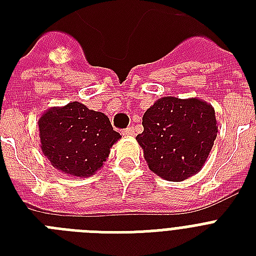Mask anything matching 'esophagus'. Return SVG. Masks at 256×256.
<instances>
[{
  "mask_svg": "<svg viewBox=\"0 0 256 256\" xmlns=\"http://www.w3.org/2000/svg\"><path fill=\"white\" fill-rule=\"evenodd\" d=\"M134 134H136L134 128H124V130H122V136H132Z\"/></svg>",
  "mask_w": 256,
  "mask_h": 256,
  "instance_id": "1",
  "label": "esophagus"
}]
</instances>
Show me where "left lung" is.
I'll return each mask as SVG.
<instances>
[{"label":"left lung","instance_id":"1","mask_svg":"<svg viewBox=\"0 0 256 256\" xmlns=\"http://www.w3.org/2000/svg\"><path fill=\"white\" fill-rule=\"evenodd\" d=\"M142 124L136 142L148 168L171 182L202 170L218 134L214 108L196 96H162L146 110Z\"/></svg>","mask_w":256,"mask_h":256}]
</instances>
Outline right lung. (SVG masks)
I'll return each instance as SVG.
<instances>
[{"mask_svg":"<svg viewBox=\"0 0 256 256\" xmlns=\"http://www.w3.org/2000/svg\"><path fill=\"white\" fill-rule=\"evenodd\" d=\"M38 132L41 152L52 166L76 178L96 174L112 144L122 138L112 130L108 116L77 100L42 112Z\"/></svg>","mask_w":256,"mask_h":256,"instance_id":"obj_1","label":"right lung"}]
</instances>
